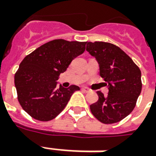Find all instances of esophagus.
<instances>
[{"label":"esophagus","instance_id":"34e87169","mask_svg":"<svg viewBox=\"0 0 156 156\" xmlns=\"http://www.w3.org/2000/svg\"><path fill=\"white\" fill-rule=\"evenodd\" d=\"M82 90L83 92H90V90L88 89V88H86V87H83V88H82Z\"/></svg>","mask_w":156,"mask_h":156}]
</instances>
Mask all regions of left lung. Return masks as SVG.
<instances>
[{"mask_svg": "<svg viewBox=\"0 0 156 156\" xmlns=\"http://www.w3.org/2000/svg\"><path fill=\"white\" fill-rule=\"evenodd\" d=\"M86 50L97 60L100 75L108 83V94L97 91L90 105L92 114L103 124L117 123L132 112L142 90L141 71L118 46L104 42H87Z\"/></svg>", "mask_w": 156, "mask_h": 156, "instance_id": "1", "label": "left lung"}]
</instances>
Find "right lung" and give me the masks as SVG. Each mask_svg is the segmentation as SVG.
Returning <instances> with one entry per match:
<instances>
[{
  "mask_svg": "<svg viewBox=\"0 0 156 156\" xmlns=\"http://www.w3.org/2000/svg\"><path fill=\"white\" fill-rule=\"evenodd\" d=\"M86 42L55 39L25 56L14 76L18 100L30 116L40 121L55 119L66 108L79 87L57 88L60 73L82 55Z\"/></svg>",
  "mask_w": 156,
  "mask_h": 156,
  "instance_id": "add662e5",
  "label": "right lung"
}]
</instances>
